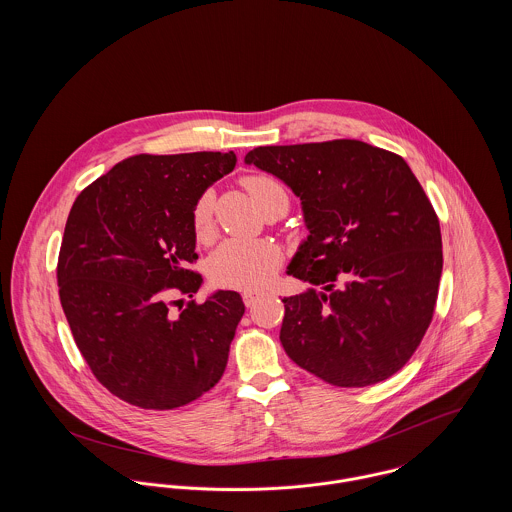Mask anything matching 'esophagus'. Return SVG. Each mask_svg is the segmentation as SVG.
I'll return each mask as SVG.
<instances>
[{
    "label": "esophagus",
    "instance_id": "34e87169",
    "mask_svg": "<svg viewBox=\"0 0 512 512\" xmlns=\"http://www.w3.org/2000/svg\"><path fill=\"white\" fill-rule=\"evenodd\" d=\"M262 295V292H254V290H250V292H244L242 293V299H244V303L250 307L258 297Z\"/></svg>",
    "mask_w": 512,
    "mask_h": 512
}]
</instances>
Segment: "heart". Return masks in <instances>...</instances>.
<instances>
[{
  "instance_id": "obj_1",
  "label": "heart",
  "mask_w": 512,
  "mask_h": 512,
  "mask_svg": "<svg viewBox=\"0 0 512 512\" xmlns=\"http://www.w3.org/2000/svg\"><path fill=\"white\" fill-rule=\"evenodd\" d=\"M246 193L262 213L274 203L288 207V195L282 183L270 175H248L242 179ZM193 232L197 240L207 242L215 234L213 193H203L193 207ZM284 254L270 240H226L209 258V276L220 288L260 290L280 270Z\"/></svg>"
}]
</instances>
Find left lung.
<instances>
[{"label": "left lung", "instance_id": "left-lung-1", "mask_svg": "<svg viewBox=\"0 0 512 512\" xmlns=\"http://www.w3.org/2000/svg\"><path fill=\"white\" fill-rule=\"evenodd\" d=\"M244 163L284 181L309 230L288 274L280 341L295 365L357 388L398 372L430 327L443 266L439 220L408 163L359 140L254 147Z\"/></svg>", "mask_w": 512, "mask_h": 512}]
</instances>
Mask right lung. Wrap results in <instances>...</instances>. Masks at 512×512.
Returning <instances> with one entry per match:
<instances>
[{"mask_svg":"<svg viewBox=\"0 0 512 512\" xmlns=\"http://www.w3.org/2000/svg\"><path fill=\"white\" fill-rule=\"evenodd\" d=\"M234 165V151L142 153L74 201L57 266L61 305L92 374L132 406H185L226 368L240 293L219 290L179 315L169 295L201 288V274L185 268L199 258L193 207Z\"/></svg>","mask_w":512,"mask_h":512,"instance_id":"right-lung-1","label":"right lung"}]
</instances>
